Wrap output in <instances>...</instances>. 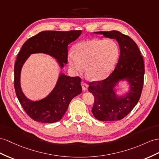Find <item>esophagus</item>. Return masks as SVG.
I'll return each instance as SVG.
<instances>
[{"label": "esophagus", "instance_id": "esophagus-1", "mask_svg": "<svg viewBox=\"0 0 159 159\" xmlns=\"http://www.w3.org/2000/svg\"><path fill=\"white\" fill-rule=\"evenodd\" d=\"M81 85H82V88H83V90L84 91H87V89H88V84L85 83V82H83L81 83Z\"/></svg>", "mask_w": 159, "mask_h": 159}]
</instances>
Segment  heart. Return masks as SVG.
Instances as JSON below:
<instances>
[{
  "instance_id": "1",
  "label": "heart",
  "mask_w": 159,
  "mask_h": 159,
  "mask_svg": "<svg viewBox=\"0 0 159 159\" xmlns=\"http://www.w3.org/2000/svg\"><path fill=\"white\" fill-rule=\"evenodd\" d=\"M75 50L68 53L69 66L76 73H82L87 66L88 76L93 80L107 77L120 55L119 46L114 41L101 38L82 41L76 45Z\"/></svg>"
}]
</instances>
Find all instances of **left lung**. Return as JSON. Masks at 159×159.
<instances>
[{"label":"left lung","mask_w":159,"mask_h":159,"mask_svg":"<svg viewBox=\"0 0 159 159\" xmlns=\"http://www.w3.org/2000/svg\"><path fill=\"white\" fill-rule=\"evenodd\" d=\"M104 37L116 39L120 55L114 70L107 79L89 84V91L94 95L92 113L99 121H111L123 119L140 99L144 84V60L136 43L129 36L118 31H98ZM125 82L129 90L122 96L116 87Z\"/></svg>","instance_id":"1"}]
</instances>
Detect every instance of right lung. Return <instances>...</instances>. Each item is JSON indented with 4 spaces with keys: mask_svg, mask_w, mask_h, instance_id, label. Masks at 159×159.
I'll return each instance as SVG.
<instances>
[{
    "mask_svg": "<svg viewBox=\"0 0 159 159\" xmlns=\"http://www.w3.org/2000/svg\"><path fill=\"white\" fill-rule=\"evenodd\" d=\"M82 31H43L24 43L15 62L14 86L22 107L31 119L42 123H54L62 118L69 103L82 92L79 77H70L62 72L68 62V46L80 35ZM45 53L54 57L61 69L52 91L44 98L37 101L28 99L20 86L23 64L31 54Z\"/></svg>",
    "mask_w": 159,
    "mask_h": 159,
    "instance_id": "right-lung-1",
    "label": "right lung"
}]
</instances>
